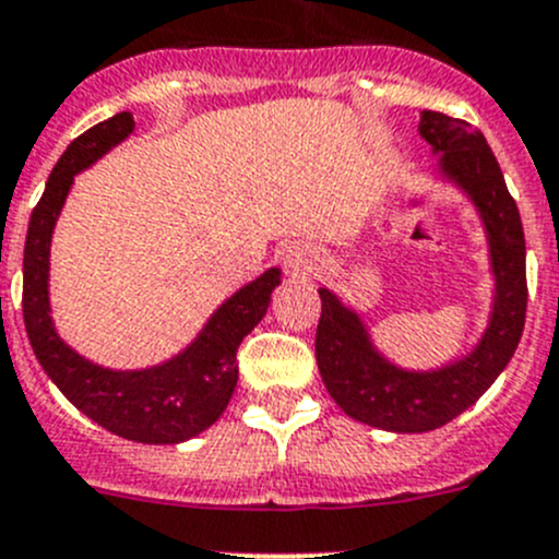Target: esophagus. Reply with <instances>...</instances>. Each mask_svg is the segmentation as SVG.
Segmentation results:
<instances>
[{"instance_id": "esophagus-1", "label": "esophagus", "mask_w": 559, "mask_h": 559, "mask_svg": "<svg viewBox=\"0 0 559 559\" xmlns=\"http://www.w3.org/2000/svg\"><path fill=\"white\" fill-rule=\"evenodd\" d=\"M282 266L290 277H309L318 269V252L309 245L296 241V245L285 247V252H282Z\"/></svg>"}]
</instances>
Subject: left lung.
<instances>
[{"instance_id":"8db88e82","label":"left lung","mask_w":559,"mask_h":559,"mask_svg":"<svg viewBox=\"0 0 559 559\" xmlns=\"http://www.w3.org/2000/svg\"><path fill=\"white\" fill-rule=\"evenodd\" d=\"M418 132L432 152L443 154V176L456 181L480 212L497 287L489 325L475 350L432 372H407L385 361L361 318L320 287L323 307L314 334L320 378L347 416L389 432H429L465 413L508 367L527 312L522 219L484 132L440 110H424Z\"/></svg>"}]
</instances>
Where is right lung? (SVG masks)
Masks as SVG:
<instances>
[{
    "label": "right lung",
    "instance_id": "add662e5",
    "mask_svg": "<svg viewBox=\"0 0 559 559\" xmlns=\"http://www.w3.org/2000/svg\"><path fill=\"white\" fill-rule=\"evenodd\" d=\"M132 130V114L121 110L75 138L53 165L26 230L24 323L40 367L84 416L119 438L170 445L201 435L228 407L239 380L236 350L266 314L272 290L280 285V269H269L234 293L212 314L198 340L159 367L114 372L86 361L64 345L48 314V252L53 225L73 187V176L90 168Z\"/></svg>",
    "mask_w": 559,
    "mask_h": 559
}]
</instances>
